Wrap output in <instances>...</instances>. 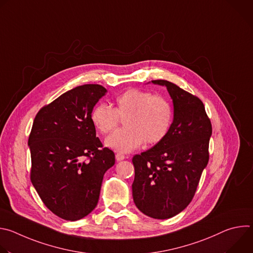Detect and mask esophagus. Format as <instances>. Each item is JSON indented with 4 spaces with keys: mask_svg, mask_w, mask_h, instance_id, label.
<instances>
[{
    "mask_svg": "<svg viewBox=\"0 0 253 253\" xmlns=\"http://www.w3.org/2000/svg\"><path fill=\"white\" fill-rule=\"evenodd\" d=\"M116 160L117 161H121V160H124L125 159V155L122 154V153H116Z\"/></svg>",
    "mask_w": 253,
    "mask_h": 253,
    "instance_id": "obj_1",
    "label": "esophagus"
}]
</instances>
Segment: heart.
<instances>
[{
	"instance_id": "b5f03b06",
	"label": "heart",
	"mask_w": 253,
	"mask_h": 253,
	"mask_svg": "<svg viewBox=\"0 0 253 253\" xmlns=\"http://www.w3.org/2000/svg\"><path fill=\"white\" fill-rule=\"evenodd\" d=\"M125 118L126 128L106 139V145L121 153L131 152L145 142L154 145L167 135L172 123V107L161 95L149 91L128 89L115 100V108L106 103L97 104L91 112L94 127L103 135L111 133Z\"/></svg>"
}]
</instances>
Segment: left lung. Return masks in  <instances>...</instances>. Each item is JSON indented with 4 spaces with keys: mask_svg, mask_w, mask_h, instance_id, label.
<instances>
[{
    "mask_svg": "<svg viewBox=\"0 0 253 253\" xmlns=\"http://www.w3.org/2000/svg\"><path fill=\"white\" fill-rule=\"evenodd\" d=\"M174 105V119L166 137L151 149L132 158L135 205L145 215L167 219L184 210L193 199L209 160L212 126L202 101L166 80Z\"/></svg>",
    "mask_w": 253,
    "mask_h": 253,
    "instance_id": "8db88e82",
    "label": "left lung"
}]
</instances>
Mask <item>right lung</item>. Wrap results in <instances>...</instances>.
I'll return each instance as SVG.
<instances>
[{
    "instance_id": "1",
    "label": "right lung",
    "mask_w": 253,
    "mask_h": 253,
    "mask_svg": "<svg viewBox=\"0 0 253 253\" xmlns=\"http://www.w3.org/2000/svg\"><path fill=\"white\" fill-rule=\"evenodd\" d=\"M106 92L97 84L78 86L43 106L34 119L31 181L46 207L65 220H79L96 207L103 176L115 164L91 121Z\"/></svg>"
}]
</instances>
